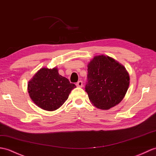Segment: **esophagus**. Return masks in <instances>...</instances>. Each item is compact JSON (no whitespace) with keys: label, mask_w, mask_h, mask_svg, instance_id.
Returning <instances> with one entry per match:
<instances>
[{"label":"esophagus","mask_w":156,"mask_h":156,"mask_svg":"<svg viewBox=\"0 0 156 156\" xmlns=\"http://www.w3.org/2000/svg\"><path fill=\"white\" fill-rule=\"evenodd\" d=\"M82 86H83V83H82V81H81V80L78 81V82L76 83V86H77V87H80V88H82Z\"/></svg>","instance_id":"1"}]
</instances>
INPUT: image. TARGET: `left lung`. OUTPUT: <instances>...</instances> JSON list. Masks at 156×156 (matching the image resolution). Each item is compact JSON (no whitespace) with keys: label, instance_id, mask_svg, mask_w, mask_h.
Returning <instances> with one entry per match:
<instances>
[{"label":"left lung","instance_id":"left-lung-1","mask_svg":"<svg viewBox=\"0 0 156 156\" xmlns=\"http://www.w3.org/2000/svg\"><path fill=\"white\" fill-rule=\"evenodd\" d=\"M86 92L98 109L109 110L124 98L129 84L126 68L113 58L96 56L88 64Z\"/></svg>","mask_w":156,"mask_h":156}]
</instances>
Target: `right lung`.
<instances>
[{"label": "right lung", "instance_id": "add662e5", "mask_svg": "<svg viewBox=\"0 0 156 156\" xmlns=\"http://www.w3.org/2000/svg\"><path fill=\"white\" fill-rule=\"evenodd\" d=\"M76 87L68 79L59 74L56 67L52 69L42 68L28 82V92L39 108L54 111L62 106Z\"/></svg>", "mask_w": 156, "mask_h": 156}]
</instances>
